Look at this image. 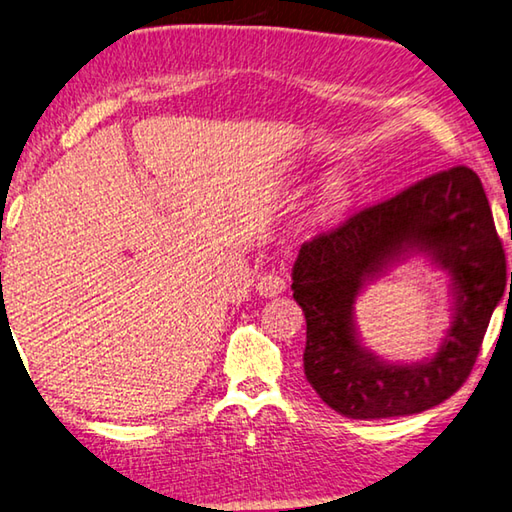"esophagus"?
<instances>
[{"label": "esophagus", "instance_id": "obj_1", "mask_svg": "<svg viewBox=\"0 0 512 512\" xmlns=\"http://www.w3.org/2000/svg\"><path fill=\"white\" fill-rule=\"evenodd\" d=\"M255 288H257L259 295L275 297V295H280L284 291L286 282H284V277L277 273V271H268V273H264L262 277H259Z\"/></svg>", "mask_w": 512, "mask_h": 512}]
</instances>
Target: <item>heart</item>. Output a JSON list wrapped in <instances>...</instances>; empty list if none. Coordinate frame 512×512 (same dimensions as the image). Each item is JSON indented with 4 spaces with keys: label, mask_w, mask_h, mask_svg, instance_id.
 Listing matches in <instances>:
<instances>
[{
    "label": "heart",
    "mask_w": 512,
    "mask_h": 512,
    "mask_svg": "<svg viewBox=\"0 0 512 512\" xmlns=\"http://www.w3.org/2000/svg\"><path fill=\"white\" fill-rule=\"evenodd\" d=\"M347 194H349V188L342 179L327 181V185H324V190H322L324 208H338L340 203L347 199Z\"/></svg>",
    "instance_id": "heart-1"
}]
</instances>
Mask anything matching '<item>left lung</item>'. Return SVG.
Listing matches in <instances>:
<instances>
[{"mask_svg": "<svg viewBox=\"0 0 512 512\" xmlns=\"http://www.w3.org/2000/svg\"><path fill=\"white\" fill-rule=\"evenodd\" d=\"M414 254L449 273L453 322L432 357L389 363L361 345L352 311L371 281ZM291 275L306 318V380L347 418L418 414L450 398L475 365L508 280L486 192L466 165L427 176L304 241Z\"/></svg>", "mask_w": 512, "mask_h": 512, "instance_id": "1", "label": "left lung"}]
</instances>
